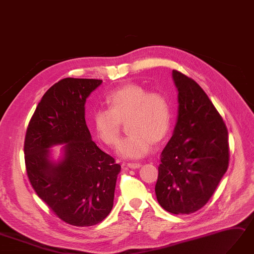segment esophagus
Listing matches in <instances>:
<instances>
[{
	"mask_svg": "<svg viewBox=\"0 0 254 254\" xmlns=\"http://www.w3.org/2000/svg\"><path fill=\"white\" fill-rule=\"evenodd\" d=\"M127 167L130 169H140L142 167V164L139 162H129L127 163Z\"/></svg>",
	"mask_w": 254,
	"mask_h": 254,
	"instance_id": "obj_1",
	"label": "esophagus"
}]
</instances>
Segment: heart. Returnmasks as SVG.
I'll return each mask as SVG.
<instances>
[{
	"label": "heart",
	"mask_w": 254,
	"mask_h": 254,
	"mask_svg": "<svg viewBox=\"0 0 254 254\" xmlns=\"http://www.w3.org/2000/svg\"><path fill=\"white\" fill-rule=\"evenodd\" d=\"M108 109L92 114V126L97 138L115 146L121 136L122 122H127L130 134L122 140L118 154L125 159H141L152 149L153 142L168 135L172 124V106L166 94L149 92L138 84H127L106 96Z\"/></svg>",
	"instance_id": "heart-1"
}]
</instances>
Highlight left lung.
<instances>
[{
	"label": "left lung",
	"instance_id": "left-lung-1",
	"mask_svg": "<svg viewBox=\"0 0 254 254\" xmlns=\"http://www.w3.org/2000/svg\"><path fill=\"white\" fill-rule=\"evenodd\" d=\"M178 115L162 150L155 192L171 214H191L214 194L229 167L228 129L202 87L173 70Z\"/></svg>",
	"mask_w": 254,
	"mask_h": 254
}]
</instances>
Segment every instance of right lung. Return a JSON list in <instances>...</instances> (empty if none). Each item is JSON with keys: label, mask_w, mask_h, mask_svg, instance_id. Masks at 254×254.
I'll use <instances>...</instances> for the list:
<instances>
[{"label": "right lung", "mask_w": 254, "mask_h": 254, "mask_svg": "<svg viewBox=\"0 0 254 254\" xmlns=\"http://www.w3.org/2000/svg\"><path fill=\"white\" fill-rule=\"evenodd\" d=\"M102 80L66 78L51 86L24 141L27 177L37 195L66 223L91 227L110 214L121 166L92 141L86 98ZM63 145L60 158L51 147Z\"/></svg>", "instance_id": "1"}]
</instances>
